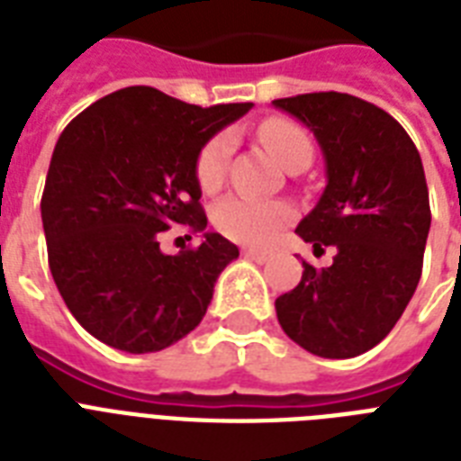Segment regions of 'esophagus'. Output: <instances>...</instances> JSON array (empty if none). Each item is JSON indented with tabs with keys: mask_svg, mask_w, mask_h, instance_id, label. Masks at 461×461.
Masks as SVG:
<instances>
[{
	"mask_svg": "<svg viewBox=\"0 0 461 461\" xmlns=\"http://www.w3.org/2000/svg\"><path fill=\"white\" fill-rule=\"evenodd\" d=\"M244 256L246 258L256 260V263H266V260H270V253L258 251V249H244Z\"/></svg>",
	"mask_w": 461,
	"mask_h": 461,
	"instance_id": "esophagus-1",
	"label": "esophagus"
}]
</instances>
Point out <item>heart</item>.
Masks as SVG:
<instances>
[{"mask_svg":"<svg viewBox=\"0 0 461 461\" xmlns=\"http://www.w3.org/2000/svg\"><path fill=\"white\" fill-rule=\"evenodd\" d=\"M258 139L266 150L280 162L285 169L294 162L308 159L313 155V143L302 126L289 119H267L258 126ZM230 133H217L201 148L195 159V179L205 191H212L222 184L227 159L231 153ZM217 230L234 241L249 246L273 244L285 224L294 220V210L280 201H258L246 195H230L217 203L212 212Z\"/></svg>","mask_w":461,"mask_h":461,"instance_id":"heart-1","label":"heart"}]
</instances>
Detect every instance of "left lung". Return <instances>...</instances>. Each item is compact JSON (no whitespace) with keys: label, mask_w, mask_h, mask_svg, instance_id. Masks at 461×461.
<instances>
[{"label":"left lung","mask_w":461,"mask_h":461,"mask_svg":"<svg viewBox=\"0 0 461 461\" xmlns=\"http://www.w3.org/2000/svg\"><path fill=\"white\" fill-rule=\"evenodd\" d=\"M275 107L313 131L325 191L296 234L332 266L303 260L302 282L277 296L289 339L322 358H351L383 342L414 296L430 230L421 155L397 119L347 93L282 97Z\"/></svg>","instance_id":"1"}]
</instances>
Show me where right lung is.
I'll return each instance as SVG.
<instances>
[{
  "instance_id": "right-lung-1",
  "label": "right lung",
  "mask_w": 461,
  "mask_h": 461,
  "mask_svg": "<svg viewBox=\"0 0 461 461\" xmlns=\"http://www.w3.org/2000/svg\"><path fill=\"white\" fill-rule=\"evenodd\" d=\"M251 107H198L131 86L61 131L40 203L47 260L68 311L100 342L148 354L203 321L239 249L205 231L201 246L167 256L159 239L174 224L194 234L208 227L195 159Z\"/></svg>"
}]
</instances>
